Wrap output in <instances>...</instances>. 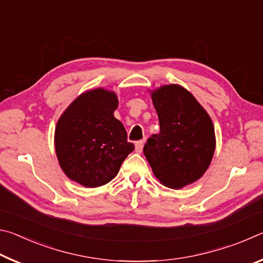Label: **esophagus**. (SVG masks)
I'll list each match as a JSON object with an SVG mask.
<instances>
[{
    "mask_svg": "<svg viewBox=\"0 0 263 263\" xmlns=\"http://www.w3.org/2000/svg\"><path fill=\"white\" fill-rule=\"evenodd\" d=\"M142 147H144V140H139L136 142V152L137 153H141Z\"/></svg>",
    "mask_w": 263,
    "mask_h": 263,
    "instance_id": "1",
    "label": "esophagus"
}]
</instances>
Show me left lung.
<instances>
[{
    "label": "left lung",
    "mask_w": 263,
    "mask_h": 263,
    "mask_svg": "<svg viewBox=\"0 0 263 263\" xmlns=\"http://www.w3.org/2000/svg\"><path fill=\"white\" fill-rule=\"evenodd\" d=\"M160 132L148 138L144 154L157 179L181 189L201 179L216 148L210 116L190 92L179 84L152 91Z\"/></svg>",
    "instance_id": "1"
}]
</instances>
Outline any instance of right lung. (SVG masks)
Listing matches in <instances>:
<instances>
[{"instance_id":"obj_1","label":"right lung","mask_w":263,"mask_h":263,"mask_svg":"<svg viewBox=\"0 0 263 263\" xmlns=\"http://www.w3.org/2000/svg\"><path fill=\"white\" fill-rule=\"evenodd\" d=\"M117 95L92 89L72 102L57 123L54 145L58 161L70 180L87 188L115 179L135 149L123 124L115 118Z\"/></svg>"}]
</instances>
